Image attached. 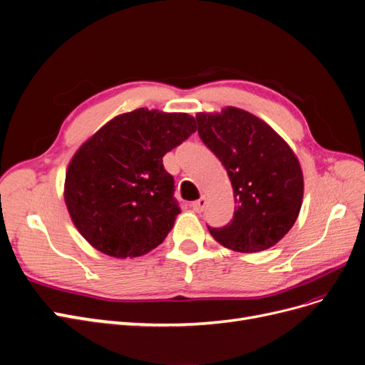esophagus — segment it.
Here are the masks:
<instances>
[{
    "label": "esophagus",
    "instance_id": "1",
    "mask_svg": "<svg viewBox=\"0 0 365 365\" xmlns=\"http://www.w3.org/2000/svg\"><path fill=\"white\" fill-rule=\"evenodd\" d=\"M206 205H207V200H206V197H201L200 200H197V201H192L191 203V207H192V210L194 212H203L205 210V207H206Z\"/></svg>",
    "mask_w": 365,
    "mask_h": 365
}]
</instances>
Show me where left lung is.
Segmentation results:
<instances>
[{
    "label": "left lung",
    "mask_w": 365,
    "mask_h": 365,
    "mask_svg": "<svg viewBox=\"0 0 365 365\" xmlns=\"http://www.w3.org/2000/svg\"><path fill=\"white\" fill-rule=\"evenodd\" d=\"M198 135L230 178L233 220L207 225L213 239L237 252H259L284 237L298 218L304 178L289 144L263 120L227 106L221 113H198Z\"/></svg>",
    "instance_id": "1"
}]
</instances>
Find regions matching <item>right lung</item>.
<instances>
[{
    "label": "right lung",
    "instance_id": "add662e5",
    "mask_svg": "<svg viewBox=\"0 0 365 365\" xmlns=\"http://www.w3.org/2000/svg\"><path fill=\"white\" fill-rule=\"evenodd\" d=\"M195 130V118L185 113L138 108L78 148L66 171L64 201L91 247L126 259L164 242L180 207L162 158Z\"/></svg>",
    "mask_w": 365,
    "mask_h": 365
}]
</instances>
